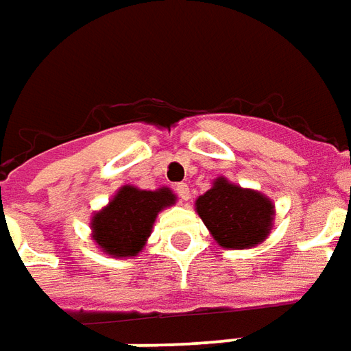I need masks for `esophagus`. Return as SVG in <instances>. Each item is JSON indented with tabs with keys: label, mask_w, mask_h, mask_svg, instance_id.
Here are the masks:
<instances>
[{
	"label": "esophagus",
	"mask_w": 351,
	"mask_h": 351,
	"mask_svg": "<svg viewBox=\"0 0 351 351\" xmlns=\"http://www.w3.org/2000/svg\"><path fill=\"white\" fill-rule=\"evenodd\" d=\"M175 194L178 195L182 202H188V199H190V188H188L186 182H178V184H175Z\"/></svg>",
	"instance_id": "1"
}]
</instances>
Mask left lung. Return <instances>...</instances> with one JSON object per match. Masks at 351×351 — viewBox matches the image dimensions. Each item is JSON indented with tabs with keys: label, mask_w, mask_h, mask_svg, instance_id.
I'll list each match as a JSON object with an SVG mask.
<instances>
[{
	"label": "left lung",
	"mask_w": 351,
	"mask_h": 351,
	"mask_svg": "<svg viewBox=\"0 0 351 351\" xmlns=\"http://www.w3.org/2000/svg\"><path fill=\"white\" fill-rule=\"evenodd\" d=\"M195 211L223 247H252L263 242L273 223V204L265 195L217 178L195 202Z\"/></svg>",
	"instance_id": "obj_1"
}]
</instances>
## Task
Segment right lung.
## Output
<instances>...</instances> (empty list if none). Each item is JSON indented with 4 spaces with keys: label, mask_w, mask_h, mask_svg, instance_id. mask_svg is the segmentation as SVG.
Instances as JSON below:
<instances>
[{
    "label": "right lung",
    "mask_w": 351,
    "mask_h": 351,
    "mask_svg": "<svg viewBox=\"0 0 351 351\" xmlns=\"http://www.w3.org/2000/svg\"><path fill=\"white\" fill-rule=\"evenodd\" d=\"M175 204L169 188L156 192L123 186L109 206L92 219L94 240L113 257L136 256L144 247L157 213Z\"/></svg>",
    "instance_id": "add662e5"
}]
</instances>
